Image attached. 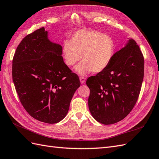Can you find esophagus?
<instances>
[{"label": "esophagus", "mask_w": 159, "mask_h": 159, "mask_svg": "<svg viewBox=\"0 0 159 159\" xmlns=\"http://www.w3.org/2000/svg\"><path fill=\"white\" fill-rule=\"evenodd\" d=\"M85 80H86V79H85L84 77H83V76H80V81L81 83H84Z\"/></svg>", "instance_id": "esophagus-1"}]
</instances>
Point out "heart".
I'll return each mask as SVG.
<instances>
[{
    "mask_svg": "<svg viewBox=\"0 0 159 159\" xmlns=\"http://www.w3.org/2000/svg\"><path fill=\"white\" fill-rule=\"evenodd\" d=\"M115 51V43L110 36L93 30L76 31L70 42L65 41L62 45V54L68 66H75L82 57L83 62L76 68L81 75L105 70L110 64Z\"/></svg>",
    "mask_w": 159,
    "mask_h": 159,
    "instance_id": "b5f03b06",
    "label": "heart"
}]
</instances>
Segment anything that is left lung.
<instances>
[{"instance_id": "1", "label": "left lung", "mask_w": 159, "mask_h": 159, "mask_svg": "<svg viewBox=\"0 0 159 159\" xmlns=\"http://www.w3.org/2000/svg\"><path fill=\"white\" fill-rule=\"evenodd\" d=\"M144 60L133 39L116 52L103 72L89 77V108L100 123H117L127 116L136 105L144 78Z\"/></svg>"}]
</instances>
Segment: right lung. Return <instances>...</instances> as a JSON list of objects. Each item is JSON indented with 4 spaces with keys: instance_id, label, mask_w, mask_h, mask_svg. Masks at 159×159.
Wrapping results in <instances>:
<instances>
[{
    "instance_id": "add662e5",
    "label": "right lung",
    "mask_w": 159,
    "mask_h": 159,
    "mask_svg": "<svg viewBox=\"0 0 159 159\" xmlns=\"http://www.w3.org/2000/svg\"><path fill=\"white\" fill-rule=\"evenodd\" d=\"M62 54V47L50 42L41 27L22 39L13 56L12 76L19 100L32 117L45 123L64 118L80 85Z\"/></svg>"
}]
</instances>
